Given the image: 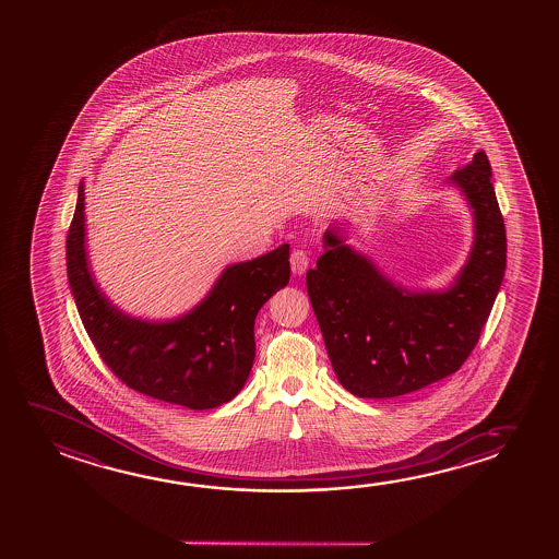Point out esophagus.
<instances>
[{"label": "esophagus", "mask_w": 559, "mask_h": 559, "mask_svg": "<svg viewBox=\"0 0 559 559\" xmlns=\"http://www.w3.org/2000/svg\"><path fill=\"white\" fill-rule=\"evenodd\" d=\"M290 266H293L294 275H304L310 266V255L304 249H294L290 253Z\"/></svg>", "instance_id": "1"}]
</instances>
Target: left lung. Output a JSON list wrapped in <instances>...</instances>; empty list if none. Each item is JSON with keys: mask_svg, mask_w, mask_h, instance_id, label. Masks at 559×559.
Here are the masks:
<instances>
[{"mask_svg": "<svg viewBox=\"0 0 559 559\" xmlns=\"http://www.w3.org/2000/svg\"><path fill=\"white\" fill-rule=\"evenodd\" d=\"M450 181L474 209L476 243L447 293L397 288L331 229L325 253L306 275L333 370L357 397L412 394L454 374L491 313L507 266V234L484 150Z\"/></svg>", "mask_w": 559, "mask_h": 559, "instance_id": "left-lung-1", "label": "left lung"}]
</instances>
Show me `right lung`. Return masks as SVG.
Returning a JSON list of instances; mask_svg holds the SVG:
<instances>
[{
	"label": "right lung",
	"instance_id": "right-lung-1",
	"mask_svg": "<svg viewBox=\"0 0 559 559\" xmlns=\"http://www.w3.org/2000/svg\"><path fill=\"white\" fill-rule=\"evenodd\" d=\"M83 183L66 238L68 281L83 328L122 384L154 400L212 409L239 394L255 358L257 311L290 278V248L224 271L206 300L169 323L132 320L93 283L83 248Z\"/></svg>",
	"mask_w": 559,
	"mask_h": 559
}]
</instances>
